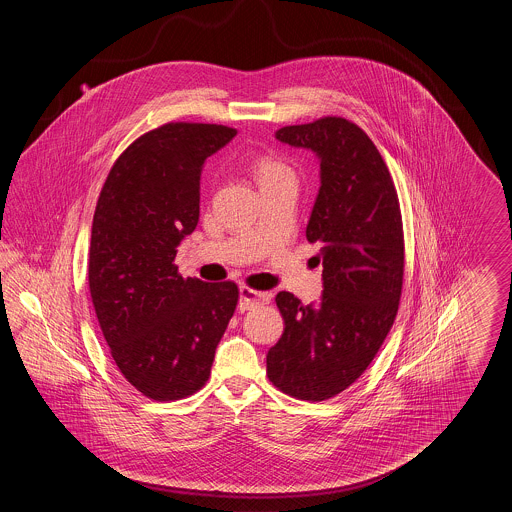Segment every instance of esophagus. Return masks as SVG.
Returning <instances> with one entry per match:
<instances>
[{
	"label": "esophagus",
	"mask_w": 512,
	"mask_h": 512,
	"mask_svg": "<svg viewBox=\"0 0 512 512\" xmlns=\"http://www.w3.org/2000/svg\"><path fill=\"white\" fill-rule=\"evenodd\" d=\"M270 297H272V293L257 292V290H251V288L242 286L240 288V305L238 307H240L242 313L244 311H251V309H255L259 305H267Z\"/></svg>",
	"instance_id": "1"
}]
</instances>
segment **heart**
<instances>
[{
	"label": "heart",
	"instance_id": "obj_1",
	"mask_svg": "<svg viewBox=\"0 0 512 512\" xmlns=\"http://www.w3.org/2000/svg\"><path fill=\"white\" fill-rule=\"evenodd\" d=\"M253 169H255V174H257V180H259V182L268 180V178H274V176L284 174V172H290V169H288L284 163H280L278 159H272V157H259V159L255 161Z\"/></svg>",
	"mask_w": 512,
	"mask_h": 512
}]
</instances>
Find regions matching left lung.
<instances>
[{"instance_id": "1", "label": "left lung", "mask_w": 512, "mask_h": 512, "mask_svg": "<svg viewBox=\"0 0 512 512\" xmlns=\"http://www.w3.org/2000/svg\"><path fill=\"white\" fill-rule=\"evenodd\" d=\"M276 140L313 151L320 188L307 240L320 244L322 295L303 305L280 292L284 334L267 353L278 390L324 401L347 390L376 357L403 286V224L390 171L365 132L340 117L284 126Z\"/></svg>"}]
</instances>
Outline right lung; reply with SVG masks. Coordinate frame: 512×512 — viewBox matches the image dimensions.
I'll return each instance as SVG.
<instances>
[{
    "instance_id": "right-lung-1",
    "label": "right lung",
    "mask_w": 512,
    "mask_h": 512,
    "mask_svg": "<svg viewBox=\"0 0 512 512\" xmlns=\"http://www.w3.org/2000/svg\"><path fill=\"white\" fill-rule=\"evenodd\" d=\"M236 128L169 122L117 159L99 194L88 282L103 338L122 376L149 399L199 390L238 305L234 282L182 278L174 257L199 220L205 159Z\"/></svg>"
}]
</instances>
